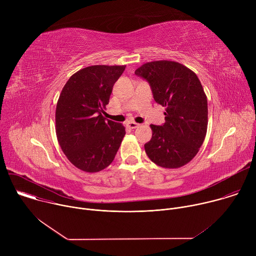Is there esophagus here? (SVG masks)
<instances>
[{
    "label": "esophagus",
    "instance_id": "34e87169",
    "mask_svg": "<svg viewBox=\"0 0 256 256\" xmlns=\"http://www.w3.org/2000/svg\"><path fill=\"white\" fill-rule=\"evenodd\" d=\"M126 126H128L130 128H136L138 126V124L136 122H128Z\"/></svg>",
    "mask_w": 256,
    "mask_h": 256
}]
</instances>
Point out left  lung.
I'll list each match as a JSON object with an SVG mask.
<instances>
[{
	"instance_id": "obj_1",
	"label": "left lung",
	"mask_w": 256,
	"mask_h": 256,
	"mask_svg": "<svg viewBox=\"0 0 256 256\" xmlns=\"http://www.w3.org/2000/svg\"><path fill=\"white\" fill-rule=\"evenodd\" d=\"M151 86L155 101L165 107V122L151 124L144 151L163 168H179L200 151L208 128V99L196 72L173 60L146 62L136 70Z\"/></svg>"
}]
</instances>
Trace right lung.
<instances>
[{
    "label": "right lung",
    "instance_id": "add662e5",
    "mask_svg": "<svg viewBox=\"0 0 256 256\" xmlns=\"http://www.w3.org/2000/svg\"><path fill=\"white\" fill-rule=\"evenodd\" d=\"M126 66L97 64L70 76L56 109V132L68 160L80 170L94 173L114 161L126 128L103 116L114 83Z\"/></svg>",
    "mask_w": 256,
    "mask_h": 256
}]
</instances>
